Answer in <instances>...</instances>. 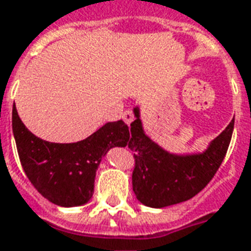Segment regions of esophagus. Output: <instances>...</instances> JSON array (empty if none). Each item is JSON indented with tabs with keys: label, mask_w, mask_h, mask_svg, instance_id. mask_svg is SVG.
Listing matches in <instances>:
<instances>
[{
	"label": "esophagus",
	"mask_w": 251,
	"mask_h": 251,
	"mask_svg": "<svg viewBox=\"0 0 251 251\" xmlns=\"http://www.w3.org/2000/svg\"><path fill=\"white\" fill-rule=\"evenodd\" d=\"M122 120L125 121L126 125H130L131 122L134 121V114L131 110H125L122 113Z\"/></svg>",
	"instance_id": "esophagus-1"
}]
</instances>
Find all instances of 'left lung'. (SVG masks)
I'll use <instances>...</instances> for the list:
<instances>
[{
    "label": "left lung",
    "instance_id": "left-lung-1",
    "mask_svg": "<svg viewBox=\"0 0 251 251\" xmlns=\"http://www.w3.org/2000/svg\"><path fill=\"white\" fill-rule=\"evenodd\" d=\"M129 149L134 151L131 176L137 200L149 207H166L187 201L201 192L214 177L229 148L234 118L202 153L174 154L162 149L145 134L140 107H134Z\"/></svg>",
    "mask_w": 251,
    "mask_h": 251
}]
</instances>
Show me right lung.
I'll return each instance as SVG.
<instances>
[{
    "label": "right lung",
    "instance_id": "1",
    "mask_svg": "<svg viewBox=\"0 0 251 251\" xmlns=\"http://www.w3.org/2000/svg\"><path fill=\"white\" fill-rule=\"evenodd\" d=\"M13 134L24 172L41 196L62 207L88 203L94 193L96 172L111 148H125L130 130L122 120L107 122L96 133L74 144H54L38 138L13 109Z\"/></svg>",
    "mask_w": 251,
    "mask_h": 251
}]
</instances>
